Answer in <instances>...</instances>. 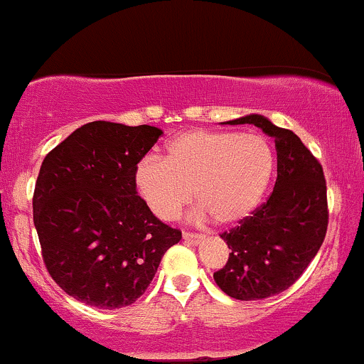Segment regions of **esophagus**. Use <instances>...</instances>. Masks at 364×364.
Wrapping results in <instances>:
<instances>
[{"instance_id": "obj_1", "label": "esophagus", "mask_w": 364, "mask_h": 364, "mask_svg": "<svg viewBox=\"0 0 364 364\" xmlns=\"http://www.w3.org/2000/svg\"><path fill=\"white\" fill-rule=\"evenodd\" d=\"M204 233H192V232H183V239L188 244H200L204 240Z\"/></svg>"}]
</instances>
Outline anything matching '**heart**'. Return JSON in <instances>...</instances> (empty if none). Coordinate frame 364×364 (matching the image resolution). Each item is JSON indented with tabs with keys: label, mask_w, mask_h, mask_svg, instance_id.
<instances>
[{
	"label": "heart",
	"mask_w": 364,
	"mask_h": 364,
	"mask_svg": "<svg viewBox=\"0 0 364 364\" xmlns=\"http://www.w3.org/2000/svg\"><path fill=\"white\" fill-rule=\"evenodd\" d=\"M274 166V148L262 134L190 131L167 144L166 160L153 155L141 159L134 185L160 220L178 216L195 188L204 213L228 225L256 208Z\"/></svg>",
	"instance_id": "obj_1"
}]
</instances>
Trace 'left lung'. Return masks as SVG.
<instances>
[{"mask_svg":"<svg viewBox=\"0 0 364 364\" xmlns=\"http://www.w3.org/2000/svg\"><path fill=\"white\" fill-rule=\"evenodd\" d=\"M227 124H252L274 137L277 179L267 202L221 233L232 252L214 281L237 300H263L293 286L319 251L330 218L326 179L319 160L294 132L262 114Z\"/></svg>","mask_w":364,"mask_h":364,"instance_id":"1","label":"left lung"}]
</instances>
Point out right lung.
I'll use <instances>...</instances> for the list:
<instances>
[{"instance_id": "right-lung-1", "label": "right lung", "mask_w": 364, "mask_h": 364, "mask_svg": "<svg viewBox=\"0 0 364 364\" xmlns=\"http://www.w3.org/2000/svg\"><path fill=\"white\" fill-rule=\"evenodd\" d=\"M162 131L90 122L45 156L33 220L48 274L97 309L134 304L181 230L153 216L134 185L137 162Z\"/></svg>"}]
</instances>
